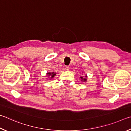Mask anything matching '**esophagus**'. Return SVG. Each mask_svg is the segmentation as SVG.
Here are the masks:
<instances>
[{"label":"esophagus","instance_id":"34e87169","mask_svg":"<svg viewBox=\"0 0 131 131\" xmlns=\"http://www.w3.org/2000/svg\"><path fill=\"white\" fill-rule=\"evenodd\" d=\"M66 69L67 71H68L70 70V66H66Z\"/></svg>","mask_w":131,"mask_h":131}]
</instances>
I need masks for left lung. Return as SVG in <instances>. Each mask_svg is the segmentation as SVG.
<instances>
[{
  "instance_id": "8db88e82",
  "label": "left lung",
  "mask_w": 131,
  "mask_h": 131,
  "mask_svg": "<svg viewBox=\"0 0 131 131\" xmlns=\"http://www.w3.org/2000/svg\"><path fill=\"white\" fill-rule=\"evenodd\" d=\"M84 73H85V72H82V75L84 74ZM87 78H88V76H87L86 74V75H83V77H80V79H81V81L84 82H87Z\"/></svg>"
}]
</instances>
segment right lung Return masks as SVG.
<instances>
[{"instance_id":"right-lung-1","label":"right lung","mask_w":131,"mask_h":131,"mask_svg":"<svg viewBox=\"0 0 131 131\" xmlns=\"http://www.w3.org/2000/svg\"><path fill=\"white\" fill-rule=\"evenodd\" d=\"M56 73L54 72H48L47 73V75L46 76L48 77V78H49V80H51V79L53 78L54 76H56Z\"/></svg>"}]
</instances>
